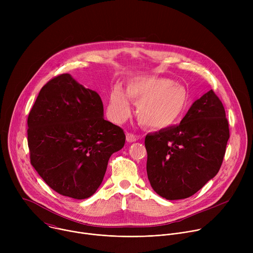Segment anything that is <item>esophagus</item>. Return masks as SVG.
Wrapping results in <instances>:
<instances>
[{"label":"esophagus","instance_id":"34e87169","mask_svg":"<svg viewBox=\"0 0 253 253\" xmlns=\"http://www.w3.org/2000/svg\"><path fill=\"white\" fill-rule=\"evenodd\" d=\"M140 138V136L132 134V133H127L126 134V140L127 142H135L136 140H138Z\"/></svg>","mask_w":253,"mask_h":253}]
</instances>
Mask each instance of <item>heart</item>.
<instances>
[{"label": "heart", "mask_w": 253, "mask_h": 253, "mask_svg": "<svg viewBox=\"0 0 253 253\" xmlns=\"http://www.w3.org/2000/svg\"><path fill=\"white\" fill-rule=\"evenodd\" d=\"M128 98L138 103L139 122L152 129L166 128L176 123L189 102L187 90L181 85L174 84L172 80L141 77L127 84L126 93L120 87H115L111 91L108 111L114 121L122 122L128 117Z\"/></svg>", "instance_id": "obj_1"}]
</instances>
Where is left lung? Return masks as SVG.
I'll return each instance as SVG.
<instances>
[{"instance_id": "obj_1", "label": "left lung", "mask_w": 253, "mask_h": 253, "mask_svg": "<svg viewBox=\"0 0 253 253\" xmlns=\"http://www.w3.org/2000/svg\"><path fill=\"white\" fill-rule=\"evenodd\" d=\"M222 102L208 91L178 126L145 137L146 170L154 191L168 200L184 199L218 173L229 139Z\"/></svg>"}]
</instances>
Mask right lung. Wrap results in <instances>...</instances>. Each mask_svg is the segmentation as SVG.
I'll return each mask as SVG.
<instances>
[{
	"instance_id": "add662e5",
	"label": "right lung",
	"mask_w": 253,
	"mask_h": 253,
	"mask_svg": "<svg viewBox=\"0 0 253 253\" xmlns=\"http://www.w3.org/2000/svg\"><path fill=\"white\" fill-rule=\"evenodd\" d=\"M103 103L69 74L41 89L28 116L30 161L57 193L74 199L93 195L110 156L123 148L122 128L103 118Z\"/></svg>"
}]
</instances>
